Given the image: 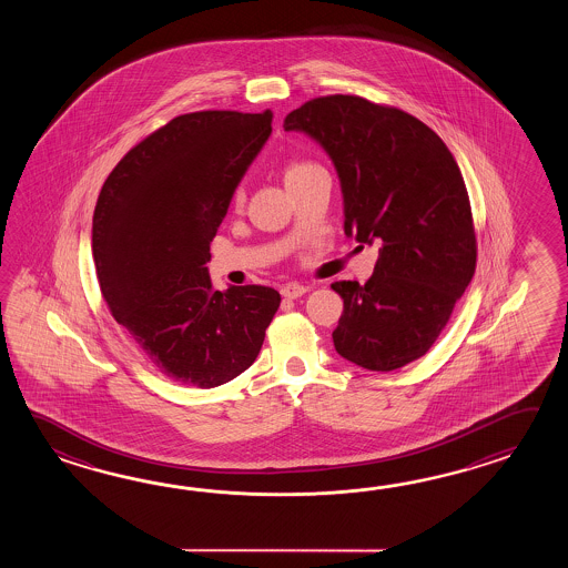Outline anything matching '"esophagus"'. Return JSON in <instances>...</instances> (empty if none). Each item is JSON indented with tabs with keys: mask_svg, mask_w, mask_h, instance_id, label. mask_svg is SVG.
Wrapping results in <instances>:
<instances>
[{
	"mask_svg": "<svg viewBox=\"0 0 568 568\" xmlns=\"http://www.w3.org/2000/svg\"><path fill=\"white\" fill-rule=\"evenodd\" d=\"M280 292H282L284 298H298L304 292H308V286H302L298 282H288V284L282 286Z\"/></svg>",
	"mask_w": 568,
	"mask_h": 568,
	"instance_id": "obj_1",
	"label": "esophagus"
}]
</instances>
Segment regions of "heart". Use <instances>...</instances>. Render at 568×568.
<instances>
[{"label": "heart", "instance_id": "obj_1", "mask_svg": "<svg viewBox=\"0 0 568 568\" xmlns=\"http://www.w3.org/2000/svg\"><path fill=\"white\" fill-rule=\"evenodd\" d=\"M313 169H318V166H316V164H313V162H292L288 169L284 170V181H294V179H298V176H302V174H306L308 170ZM242 199V191H237V194H235V201L240 203Z\"/></svg>", "mask_w": 568, "mask_h": 568}]
</instances>
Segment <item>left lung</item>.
<instances>
[{"instance_id":"1","label":"left lung","mask_w":568,"mask_h":568,"mask_svg":"<svg viewBox=\"0 0 568 568\" xmlns=\"http://www.w3.org/2000/svg\"><path fill=\"white\" fill-rule=\"evenodd\" d=\"M337 170L345 235L382 243L365 284L335 282L341 357L392 372L423 357L475 274L471 205L459 166L426 123L355 95L318 97L284 120Z\"/></svg>"}]
</instances>
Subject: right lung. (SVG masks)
Wrapping results in <instances>:
<instances>
[{"label":"right lung","mask_w":568,"mask_h":568,"mask_svg":"<svg viewBox=\"0 0 568 568\" xmlns=\"http://www.w3.org/2000/svg\"><path fill=\"white\" fill-rule=\"evenodd\" d=\"M272 111H196L169 121L111 170L93 213L101 294L145 357L172 382L217 387L255 362L280 294L211 284L209 247Z\"/></svg>","instance_id":"add662e5"}]
</instances>
